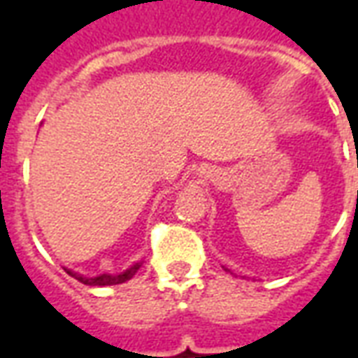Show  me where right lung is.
I'll use <instances>...</instances> for the list:
<instances>
[{
	"mask_svg": "<svg viewBox=\"0 0 358 358\" xmlns=\"http://www.w3.org/2000/svg\"><path fill=\"white\" fill-rule=\"evenodd\" d=\"M141 263H136L132 264L130 268L124 270V272H120V274H99V276H94V278H88L84 276V274H78V272H73V270H66L69 274L73 278H76L78 282L86 285H117V284H122L126 280H130V278L140 270Z\"/></svg>",
	"mask_w": 358,
	"mask_h": 358,
	"instance_id": "obj_1",
	"label": "right lung"
}]
</instances>
